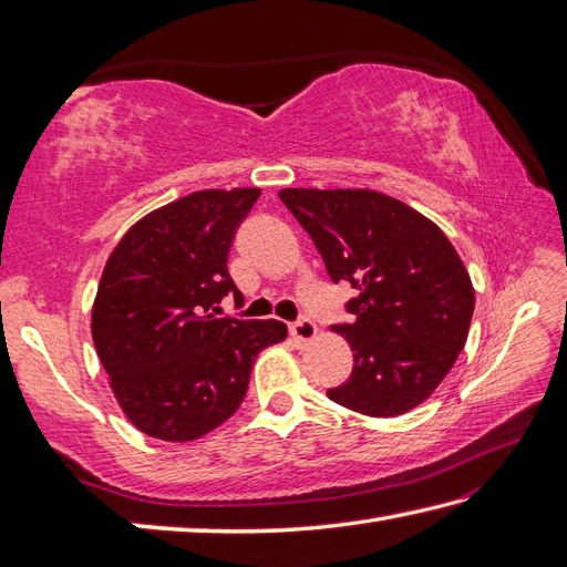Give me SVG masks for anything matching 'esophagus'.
Segmentation results:
<instances>
[{
	"label": "esophagus",
	"mask_w": 567,
	"mask_h": 567,
	"mask_svg": "<svg viewBox=\"0 0 567 567\" xmlns=\"http://www.w3.org/2000/svg\"><path fill=\"white\" fill-rule=\"evenodd\" d=\"M317 333H319V329H317V323L311 321V319H299V321L290 323V336H292L297 343L315 341Z\"/></svg>",
	"instance_id": "34e87169"
}]
</instances>
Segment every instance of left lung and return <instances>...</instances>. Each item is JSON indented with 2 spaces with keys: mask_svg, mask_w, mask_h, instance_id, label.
Here are the masks:
<instances>
[{
  "mask_svg": "<svg viewBox=\"0 0 567 567\" xmlns=\"http://www.w3.org/2000/svg\"><path fill=\"white\" fill-rule=\"evenodd\" d=\"M315 240L333 282H351V323L333 327L353 370L329 400L396 416L429 400L463 351L475 290L451 240L424 214L372 189L277 192Z\"/></svg>",
  "mask_w": 567,
  "mask_h": 567,
  "instance_id": "8db88e82",
  "label": "left lung"
}]
</instances>
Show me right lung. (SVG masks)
Instances as JSON below:
<instances>
[{
	"label": "right lung",
	"mask_w": 567,
	"mask_h": 567,
	"mask_svg": "<svg viewBox=\"0 0 567 567\" xmlns=\"http://www.w3.org/2000/svg\"><path fill=\"white\" fill-rule=\"evenodd\" d=\"M258 187L202 189L143 216L104 265L92 339L126 419L185 443L234 416L262 348L287 339L277 319H216L231 292L228 248Z\"/></svg>",
	"instance_id": "1"
}]
</instances>
